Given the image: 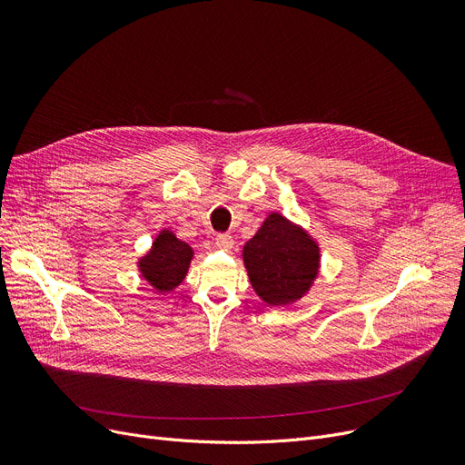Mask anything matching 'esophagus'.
<instances>
[{
  "instance_id": "obj_1",
  "label": "esophagus",
  "mask_w": 465,
  "mask_h": 465,
  "mask_svg": "<svg viewBox=\"0 0 465 465\" xmlns=\"http://www.w3.org/2000/svg\"><path fill=\"white\" fill-rule=\"evenodd\" d=\"M214 245L223 251H230L233 247V237L230 233H218L214 237Z\"/></svg>"
}]
</instances>
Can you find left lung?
Returning <instances> with one entry per match:
<instances>
[{
    "mask_svg": "<svg viewBox=\"0 0 465 465\" xmlns=\"http://www.w3.org/2000/svg\"><path fill=\"white\" fill-rule=\"evenodd\" d=\"M242 260L256 294L270 305H286L302 298L314 281L319 247L302 228L273 213L242 249Z\"/></svg>",
    "mask_w": 465,
    "mask_h": 465,
    "instance_id": "8db88e82",
    "label": "left lung"
}]
</instances>
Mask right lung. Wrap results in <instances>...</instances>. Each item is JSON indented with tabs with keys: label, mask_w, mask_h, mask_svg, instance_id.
<instances>
[{
	"label": "right lung",
	"mask_w": 465,
	"mask_h": 465,
	"mask_svg": "<svg viewBox=\"0 0 465 465\" xmlns=\"http://www.w3.org/2000/svg\"><path fill=\"white\" fill-rule=\"evenodd\" d=\"M192 260V249L173 233L163 230L153 245V251L141 262V273L156 290L169 292L183 282Z\"/></svg>",
	"instance_id": "add662e5"
}]
</instances>
